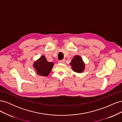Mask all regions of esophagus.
Instances as JSON below:
<instances>
[{
	"mask_svg": "<svg viewBox=\"0 0 122 122\" xmlns=\"http://www.w3.org/2000/svg\"><path fill=\"white\" fill-rule=\"evenodd\" d=\"M65 62V60H61V61H58L59 63H61V64H64Z\"/></svg>",
	"mask_w": 122,
	"mask_h": 122,
	"instance_id": "1",
	"label": "esophagus"
}]
</instances>
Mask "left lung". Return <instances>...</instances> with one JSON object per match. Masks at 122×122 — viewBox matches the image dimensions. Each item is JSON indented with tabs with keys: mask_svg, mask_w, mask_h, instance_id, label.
Instances as JSON below:
<instances>
[{
	"mask_svg": "<svg viewBox=\"0 0 122 122\" xmlns=\"http://www.w3.org/2000/svg\"><path fill=\"white\" fill-rule=\"evenodd\" d=\"M70 65L72 66L73 71L77 73L82 72L85 68V64L82 59L79 55H76L74 57Z\"/></svg>",
	"mask_w": 122,
	"mask_h": 122,
	"instance_id": "left-lung-1",
	"label": "left lung"
}]
</instances>
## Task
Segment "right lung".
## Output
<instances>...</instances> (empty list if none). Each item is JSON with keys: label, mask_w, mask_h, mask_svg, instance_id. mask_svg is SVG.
<instances>
[{"label": "right lung", "mask_w": 122, "mask_h": 122, "mask_svg": "<svg viewBox=\"0 0 122 122\" xmlns=\"http://www.w3.org/2000/svg\"><path fill=\"white\" fill-rule=\"evenodd\" d=\"M53 65V62H48L45 56L43 55L35 62L34 67L38 75L47 76L50 73Z\"/></svg>", "instance_id": "1"}]
</instances>
